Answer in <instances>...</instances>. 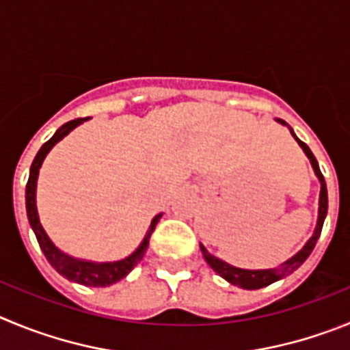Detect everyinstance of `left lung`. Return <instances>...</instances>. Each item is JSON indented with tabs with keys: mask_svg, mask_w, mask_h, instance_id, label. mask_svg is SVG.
<instances>
[{
	"mask_svg": "<svg viewBox=\"0 0 350 350\" xmlns=\"http://www.w3.org/2000/svg\"><path fill=\"white\" fill-rule=\"evenodd\" d=\"M279 124L282 125H288L286 122L282 120H277ZM289 131H291V127H289ZM293 137L297 139V143L300 144V148L305 152V155L308 157V160H310V163H312V169L314 172H316V176L319 178L321 181V193H319V216H317V225H316V230H314L312 237L308 239L307 244L301 247L300 251H298L295 256L289 258L288 261H284V263H281L279 267H275V269H267V270H245V269H237V267L230 265V263H226V261L219 260V258L213 256V254L209 253V251L204 247L202 244H200V251H202L204 258H206V261L209 263L211 269L214 270L216 273H219V275L225 279V281H228L230 284L234 286H239V288L242 289H260V288H265V286L272 284V282L279 281V279H282V277L289 275V273H293L295 270L298 269V267L304 263L305 260L308 258V254L312 253L314 245H316L317 239H319L321 235V230H323V223H324V218H326V213H328V190H326V181H324L323 174H321V169H319V163H317L316 157L312 155V152H310V148L307 146V144L304 143V141L298 139L297 136H295V132L291 131Z\"/></svg>",
	"mask_w": 350,
	"mask_h": 350,
	"instance_id": "8db88e82",
	"label": "left lung"
}]
</instances>
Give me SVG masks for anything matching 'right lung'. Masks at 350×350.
Instances as JSON below:
<instances>
[{"mask_svg": "<svg viewBox=\"0 0 350 350\" xmlns=\"http://www.w3.org/2000/svg\"><path fill=\"white\" fill-rule=\"evenodd\" d=\"M85 120L89 118H77V120H71L68 124L62 125L61 129H57V132L40 148V152L34 157L33 163H31L29 171V179H27L26 185V211H27V219H29V225L33 228L34 235L38 239V244L42 247L43 254L49 260L50 265L57 270L62 277L69 279V281L78 282V284L83 286H92V288H106V286H111L115 282H118L120 279H124L129 272H131L134 267L141 261V258L144 256L148 250V244H150V237H152L153 230H155L157 223L162 218V214H157L155 218L150 223V228H148L146 235H144L143 242L139 244L134 253L131 256L124 258L120 261H106V263H97V261H87L80 260V258H73L69 254L62 253L59 247H55L50 237L46 235V232L43 230L42 223H40V216H38L36 209V181L38 174H40V167H42L43 160H45L46 153L52 150L59 141L64 136H68L69 132L73 131L75 127H78L80 124H83Z\"/></svg>", "mask_w": 350, "mask_h": 350, "instance_id": "obj_1", "label": "right lung"}]
</instances>
